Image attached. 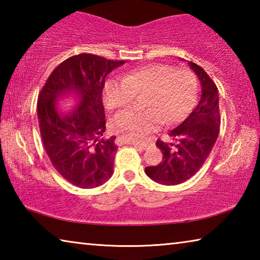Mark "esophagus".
Instances as JSON below:
<instances>
[{"label":"esophagus","instance_id":"esophagus-1","mask_svg":"<svg viewBox=\"0 0 260 260\" xmlns=\"http://www.w3.org/2000/svg\"><path fill=\"white\" fill-rule=\"evenodd\" d=\"M127 143L133 144L134 147L141 149V150H144V149H147V144L146 143H139V142H136V141H127Z\"/></svg>","mask_w":260,"mask_h":260}]
</instances>
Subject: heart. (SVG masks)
Listing matches in <instances>:
<instances>
[{"label": "heart", "mask_w": 260, "mask_h": 260, "mask_svg": "<svg viewBox=\"0 0 260 260\" xmlns=\"http://www.w3.org/2000/svg\"><path fill=\"white\" fill-rule=\"evenodd\" d=\"M197 81L188 70H174L166 64L144 65L126 72L122 78H111L105 82L104 103L109 109L126 108L136 96L146 94V111L127 110L114 118L120 132L132 138H140L164 122L179 120L193 103Z\"/></svg>", "instance_id": "heart-1"}]
</instances>
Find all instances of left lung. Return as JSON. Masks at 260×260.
<instances>
[{"label":"left lung","instance_id":"left-lung-1","mask_svg":"<svg viewBox=\"0 0 260 260\" xmlns=\"http://www.w3.org/2000/svg\"><path fill=\"white\" fill-rule=\"evenodd\" d=\"M189 67L201 81V99L186 119L169 133L172 142L157 141L156 146L162 152V161L146 167L149 178L165 186L182 183L199 172L219 134L218 88L200 65L189 61Z\"/></svg>","mask_w":260,"mask_h":260}]
</instances>
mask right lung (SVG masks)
I'll return each mask as SVG.
<instances>
[{"label":"right lung","instance_id":"1","mask_svg":"<svg viewBox=\"0 0 260 260\" xmlns=\"http://www.w3.org/2000/svg\"><path fill=\"white\" fill-rule=\"evenodd\" d=\"M125 60L93 54L69 57L47 79L39 94L38 118L43 147L57 172L79 188L99 187L111 178L116 157V136L104 140L105 114L102 91L105 77ZM74 93L76 110L61 116L55 102Z\"/></svg>","mask_w":260,"mask_h":260}]
</instances>
